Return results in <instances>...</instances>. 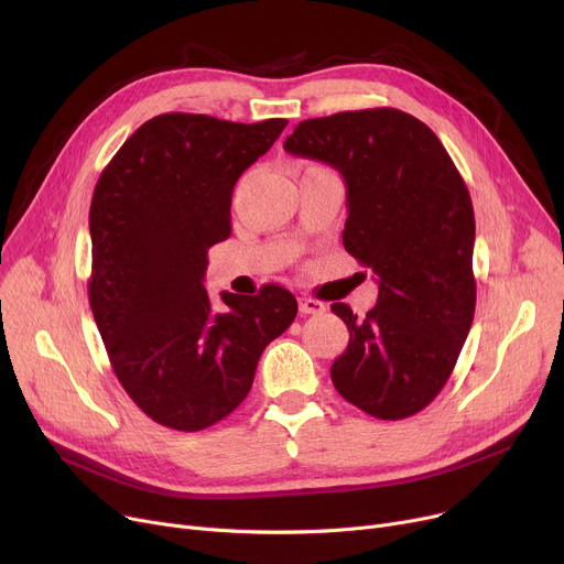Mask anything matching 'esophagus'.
<instances>
[{
  "label": "esophagus",
  "mask_w": 564,
  "mask_h": 564,
  "mask_svg": "<svg viewBox=\"0 0 564 564\" xmlns=\"http://www.w3.org/2000/svg\"><path fill=\"white\" fill-rule=\"evenodd\" d=\"M300 311L306 315H322L324 311H327V306L313 297H300Z\"/></svg>",
  "instance_id": "1"
}]
</instances>
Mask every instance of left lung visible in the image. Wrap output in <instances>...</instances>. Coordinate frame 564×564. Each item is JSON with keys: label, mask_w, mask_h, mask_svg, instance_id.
Listing matches in <instances>:
<instances>
[{"label": "left lung", "mask_w": 564, "mask_h": 564, "mask_svg": "<svg viewBox=\"0 0 564 564\" xmlns=\"http://www.w3.org/2000/svg\"><path fill=\"white\" fill-rule=\"evenodd\" d=\"M283 148L343 175V245L379 285L364 319L332 306L349 329L334 387L375 419L413 416L448 381L476 313V217L462 175L425 123L391 107L308 118Z\"/></svg>", "instance_id": "left-lung-1"}]
</instances>
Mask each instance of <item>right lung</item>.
I'll list each match as a JSON object with an SVG mask.
<instances>
[{
    "label": "right lung",
    "instance_id": "right-lung-1",
    "mask_svg": "<svg viewBox=\"0 0 564 564\" xmlns=\"http://www.w3.org/2000/svg\"><path fill=\"white\" fill-rule=\"evenodd\" d=\"M285 118L230 123L205 113L145 121L111 158L94 192L88 302L111 368L155 423L198 432L249 395L262 349L297 315L279 285H203L207 249L230 235L232 187L279 139Z\"/></svg>",
    "mask_w": 564,
    "mask_h": 564
}]
</instances>
